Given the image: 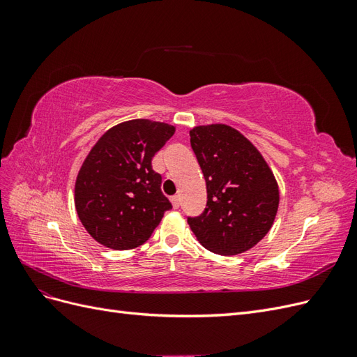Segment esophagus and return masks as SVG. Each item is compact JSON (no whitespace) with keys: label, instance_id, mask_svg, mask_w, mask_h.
Here are the masks:
<instances>
[{"label":"esophagus","instance_id":"esophagus-1","mask_svg":"<svg viewBox=\"0 0 357 357\" xmlns=\"http://www.w3.org/2000/svg\"><path fill=\"white\" fill-rule=\"evenodd\" d=\"M171 204H172V207H174V208H178L180 204H181L180 197H178V195H177V197H172V198H171Z\"/></svg>","mask_w":357,"mask_h":357}]
</instances>
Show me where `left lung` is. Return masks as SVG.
Here are the masks:
<instances>
[{
  "label": "left lung",
  "mask_w": 357,
  "mask_h": 357,
  "mask_svg": "<svg viewBox=\"0 0 357 357\" xmlns=\"http://www.w3.org/2000/svg\"><path fill=\"white\" fill-rule=\"evenodd\" d=\"M190 146L207 185V207L188 223L207 250L247 252L271 229L278 185L264 156L236 129L205 125L190 129Z\"/></svg>",
  "instance_id": "left-lung-1"
}]
</instances>
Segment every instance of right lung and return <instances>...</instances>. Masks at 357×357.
<instances>
[{
  "instance_id": "1",
  "label": "right lung",
  "mask_w": 357,
  "mask_h": 357,
  "mask_svg": "<svg viewBox=\"0 0 357 357\" xmlns=\"http://www.w3.org/2000/svg\"><path fill=\"white\" fill-rule=\"evenodd\" d=\"M174 132L172 125L134 119L110 128L96 142L74 190L79 219L93 240L129 250L150 238L172 208L152 159Z\"/></svg>"
}]
</instances>
